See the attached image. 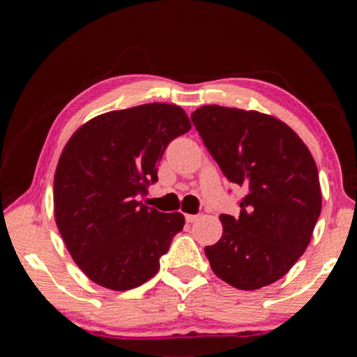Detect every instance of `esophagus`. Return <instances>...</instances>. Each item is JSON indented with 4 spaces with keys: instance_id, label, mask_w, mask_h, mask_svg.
Listing matches in <instances>:
<instances>
[{
    "instance_id": "34e87169",
    "label": "esophagus",
    "mask_w": 357,
    "mask_h": 357,
    "mask_svg": "<svg viewBox=\"0 0 357 357\" xmlns=\"http://www.w3.org/2000/svg\"><path fill=\"white\" fill-rule=\"evenodd\" d=\"M185 220L189 222V223H193V222L198 220V215H195V214H187V215H185Z\"/></svg>"
}]
</instances>
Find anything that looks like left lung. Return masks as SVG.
I'll return each instance as SVG.
<instances>
[{
	"label": "left lung",
	"instance_id": "left-lung-1",
	"mask_svg": "<svg viewBox=\"0 0 357 357\" xmlns=\"http://www.w3.org/2000/svg\"><path fill=\"white\" fill-rule=\"evenodd\" d=\"M190 119L229 183L247 187L239 217L222 214V238L204 247L211 268L238 289L271 285L305 252L321 213L315 160L269 114L204 105Z\"/></svg>",
	"mask_w": 357,
	"mask_h": 357
}]
</instances>
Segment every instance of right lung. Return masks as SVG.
<instances>
[{"label": "right lung", "instance_id": "right-lung-1", "mask_svg": "<svg viewBox=\"0 0 357 357\" xmlns=\"http://www.w3.org/2000/svg\"><path fill=\"white\" fill-rule=\"evenodd\" d=\"M189 130L183 108L154 102L96 116L64 146L53 184L55 220L74 261L98 285L126 291L159 271L184 215L137 198L157 181L168 143Z\"/></svg>", "mask_w": 357, "mask_h": 357}]
</instances>
